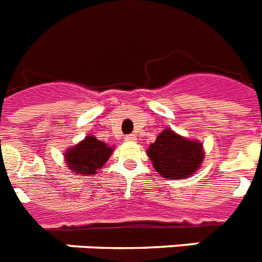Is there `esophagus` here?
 <instances>
[{"mask_svg":"<svg viewBox=\"0 0 262 262\" xmlns=\"http://www.w3.org/2000/svg\"><path fill=\"white\" fill-rule=\"evenodd\" d=\"M125 141H128V142L137 141V137H135L134 134H131V135H127V137H125Z\"/></svg>","mask_w":262,"mask_h":262,"instance_id":"esophagus-1","label":"esophagus"}]
</instances>
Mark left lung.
Masks as SVG:
<instances>
[{
    "label": "left lung",
    "instance_id": "left-lung-1",
    "mask_svg": "<svg viewBox=\"0 0 262 262\" xmlns=\"http://www.w3.org/2000/svg\"><path fill=\"white\" fill-rule=\"evenodd\" d=\"M147 154L156 170L165 179H187L203 161L202 144L184 139L171 129H165L157 137Z\"/></svg>",
    "mask_w": 262,
    "mask_h": 262
}]
</instances>
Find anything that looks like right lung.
Instances as JSON below:
<instances>
[{
  "mask_svg": "<svg viewBox=\"0 0 262 262\" xmlns=\"http://www.w3.org/2000/svg\"><path fill=\"white\" fill-rule=\"evenodd\" d=\"M112 148L96 139L95 137H86L75 147L66 152L69 169L79 176L95 174L97 169L105 164L112 154Z\"/></svg>",
  "mask_w": 262,
  "mask_h": 262,
  "instance_id": "1",
  "label": "right lung"
}]
</instances>
